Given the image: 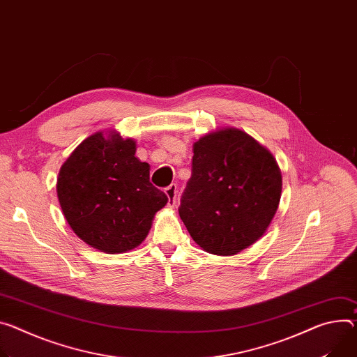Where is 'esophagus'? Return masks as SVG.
<instances>
[{
	"mask_svg": "<svg viewBox=\"0 0 357 357\" xmlns=\"http://www.w3.org/2000/svg\"><path fill=\"white\" fill-rule=\"evenodd\" d=\"M165 193L169 199L168 206L169 208H175L176 206V197H178V185L176 183H171L168 188H165Z\"/></svg>",
	"mask_w": 357,
	"mask_h": 357,
	"instance_id": "1",
	"label": "esophagus"
}]
</instances>
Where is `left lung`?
Wrapping results in <instances>:
<instances>
[{
	"mask_svg": "<svg viewBox=\"0 0 357 357\" xmlns=\"http://www.w3.org/2000/svg\"><path fill=\"white\" fill-rule=\"evenodd\" d=\"M280 195L273 155L241 129L222 128L193 144L179 216L204 250L232 256L265 235Z\"/></svg>",
	"mask_w": 357,
	"mask_h": 357,
	"instance_id": "8db88e82",
	"label": "left lung"
}]
</instances>
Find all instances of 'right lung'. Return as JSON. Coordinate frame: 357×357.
<instances>
[{"mask_svg":"<svg viewBox=\"0 0 357 357\" xmlns=\"http://www.w3.org/2000/svg\"><path fill=\"white\" fill-rule=\"evenodd\" d=\"M137 142L119 132H95L63 162L56 197L74 234L105 253H125L146 238L168 197L149 182Z\"/></svg>","mask_w":357,"mask_h":357,"instance_id":"add662e5","label":"right lung"}]
</instances>
